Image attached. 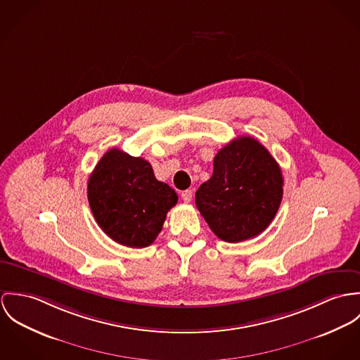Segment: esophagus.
Here are the masks:
<instances>
[{
	"label": "esophagus",
	"mask_w": 360,
	"mask_h": 360,
	"mask_svg": "<svg viewBox=\"0 0 360 360\" xmlns=\"http://www.w3.org/2000/svg\"><path fill=\"white\" fill-rule=\"evenodd\" d=\"M181 196H182V199H184L185 202H189V201H192V198H193V192H192L191 189H188V191H184Z\"/></svg>",
	"instance_id": "34e87169"
}]
</instances>
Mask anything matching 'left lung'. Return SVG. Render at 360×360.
<instances>
[{"mask_svg": "<svg viewBox=\"0 0 360 360\" xmlns=\"http://www.w3.org/2000/svg\"><path fill=\"white\" fill-rule=\"evenodd\" d=\"M281 198L278 161L257 139L240 136L214 158L212 176L200 185L196 205L219 239L239 243L269 226Z\"/></svg>", "mask_w": 360, "mask_h": 360, "instance_id": "left-lung-1", "label": "left lung"}]
</instances>
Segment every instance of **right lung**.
I'll return each instance as SVG.
<instances>
[{
	"label": "right lung",
	"mask_w": 360,
	"mask_h": 360,
	"mask_svg": "<svg viewBox=\"0 0 360 360\" xmlns=\"http://www.w3.org/2000/svg\"><path fill=\"white\" fill-rule=\"evenodd\" d=\"M88 201L98 225L110 239L143 248L160 233L178 196L156 179L150 162L115 148L89 175Z\"/></svg>",
	"instance_id": "right-lung-1"
}]
</instances>
